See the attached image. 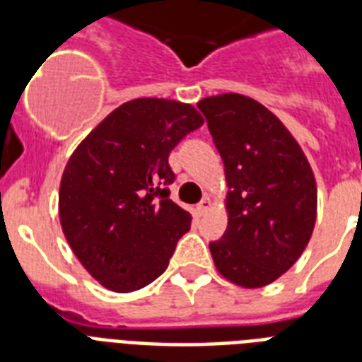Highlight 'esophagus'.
<instances>
[{
	"label": "esophagus",
	"instance_id": "1",
	"mask_svg": "<svg viewBox=\"0 0 362 362\" xmlns=\"http://www.w3.org/2000/svg\"><path fill=\"white\" fill-rule=\"evenodd\" d=\"M210 209H212V203H210L209 197H204L203 201L195 206V212H197V216H203L204 212H209Z\"/></svg>",
	"mask_w": 362,
	"mask_h": 362
}]
</instances>
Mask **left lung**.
<instances>
[{
	"mask_svg": "<svg viewBox=\"0 0 362 362\" xmlns=\"http://www.w3.org/2000/svg\"><path fill=\"white\" fill-rule=\"evenodd\" d=\"M226 165L227 231L210 242L216 269L246 289L297 263L315 226L317 186L303 148L255 99L221 93L197 103Z\"/></svg>",
	"mask_w": 362,
	"mask_h": 362,
	"instance_id": "left-lung-1",
	"label": "left lung"
}]
</instances>
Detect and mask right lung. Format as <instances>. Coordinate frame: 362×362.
<instances>
[{
	"mask_svg": "<svg viewBox=\"0 0 362 362\" xmlns=\"http://www.w3.org/2000/svg\"><path fill=\"white\" fill-rule=\"evenodd\" d=\"M192 105L141 98L115 109L76 146L59 184V223L82 267L131 293L161 276L192 214L169 199V153L203 125Z\"/></svg>",
	"mask_w": 362,
	"mask_h": 362,
	"instance_id": "add662e5",
	"label": "right lung"
}]
</instances>
